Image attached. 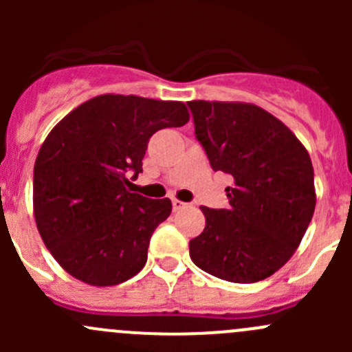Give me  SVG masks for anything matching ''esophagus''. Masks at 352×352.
I'll list each match as a JSON object with an SVG mask.
<instances>
[{"label":"esophagus","mask_w":352,"mask_h":352,"mask_svg":"<svg viewBox=\"0 0 352 352\" xmlns=\"http://www.w3.org/2000/svg\"><path fill=\"white\" fill-rule=\"evenodd\" d=\"M172 206H173V211H180V209L187 208L189 204L184 201H179V199H172Z\"/></svg>","instance_id":"esophagus-1"}]
</instances>
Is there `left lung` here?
Returning <instances> with one entry per match:
<instances>
[{"mask_svg":"<svg viewBox=\"0 0 352 352\" xmlns=\"http://www.w3.org/2000/svg\"><path fill=\"white\" fill-rule=\"evenodd\" d=\"M212 170L233 177L228 209L202 206L206 228L189 242L199 269L230 283H257L283 267L315 211L307 148L267 110L243 102H189Z\"/></svg>","mask_w":352,"mask_h":352,"instance_id":"obj_1","label":"left lung"}]
</instances>
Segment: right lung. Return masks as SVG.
I'll return each mask as SVG.
<instances>
[{
  "mask_svg": "<svg viewBox=\"0 0 352 352\" xmlns=\"http://www.w3.org/2000/svg\"><path fill=\"white\" fill-rule=\"evenodd\" d=\"M189 122L182 102L98 95L71 110L49 133L34 166V216L45 247L73 278L116 286L148 258L155 228L172 201L127 189L143 172L148 141Z\"/></svg>",
  "mask_w": 352,
  "mask_h": 352,
  "instance_id": "right-lung-1",
  "label": "right lung"
}]
</instances>
